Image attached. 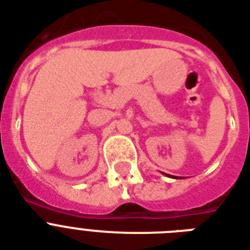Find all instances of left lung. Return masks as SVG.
Masks as SVG:
<instances>
[{"label": "left lung", "mask_w": 250, "mask_h": 250, "mask_svg": "<svg viewBox=\"0 0 250 250\" xmlns=\"http://www.w3.org/2000/svg\"><path fill=\"white\" fill-rule=\"evenodd\" d=\"M166 175V176H168V178H174V179H179V178H176V176H172V175H168V174H165ZM180 179H183V178H180Z\"/></svg>", "instance_id": "obj_1"}]
</instances>
